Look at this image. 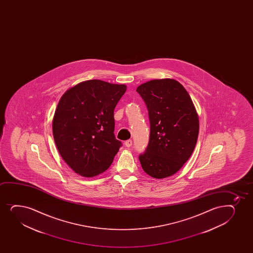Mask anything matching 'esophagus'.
<instances>
[{"label": "esophagus", "instance_id": "34e87169", "mask_svg": "<svg viewBox=\"0 0 253 253\" xmlns=\"http://www.w3.org/2000/svg\"><path fill=\"white\" fill-rule=\"evenodd\" d=\"M126 147H127V148H130L131 145H132V141L131 140H127V141H126L125 142Z\"/></svg>", "mask_w": 253, "mask_h": 253}]
</instances>
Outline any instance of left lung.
Wrapping results in <instances>:
<instances>
[{
  "instance_id": "obj_1",
  "label": "left lung",
  "mask_w": 253,
  "mask_h": 253,
  "mask_svg": "<svg viewBox=\"0 0 253 253\" xmlns=\"http://www.w3.org/2000/svg\"><path fill=\"white\" fill-rule=\"evenodd\" d=\"M150 122V137L139 160L144 171L163 179L175 174L191 157L199 120L186 88L174 79H154L138 86Z\"/></svg>"
}]
</instances>
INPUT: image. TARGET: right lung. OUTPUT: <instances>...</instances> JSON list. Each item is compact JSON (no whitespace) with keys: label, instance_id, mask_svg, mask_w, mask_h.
Returning a JSON list of instances; mask_svg holds the SVG:
<instances>
[{"label":"right lung","instance_id":"add662e5","mask_svg":"<svg viewBox=\"0 0 253 253\" xmlns=\"http://www.w3.org/2000/svg\"><path fill=\"white\" fill-rule=\"evenodd\" d=\"M125 84L98 79L67 89L53 117V137L59 154L84 177H94L113 162L122 142L116 139L114 110Z\"/></svg>","mask_w":253,"mask_h":253}]
</instances>
